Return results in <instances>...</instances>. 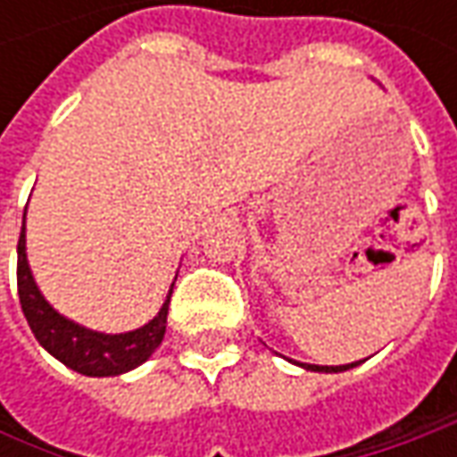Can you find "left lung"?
I'll return each mask as SVG.
<instances>
[{
	"mask_svg": "<svg viewBox=\"0 0 457 457\" xmlns=\"http://www.w3.org/2000/svg\"><path fill=\"white\" fill-rule=\"evenodd\" d=\"M353 366H359V361L345 363V366H312V363H307L305 369H310V371H345V369H353Z\"/></svg>",
	"mask_w": 457,
	"mask_h": 457,
	"instance_id": "left-lung-1",
	"label": "left lung"
}]
</instances>
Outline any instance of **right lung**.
<instances>
[{
  "label": "right lung",
  "instance_id": "obj_1",
  "mask_svg": "<svg viewBox=\"0 0 457 457\" xmlns=\"http://www.w3.org/2000/svg\"><path fill=\"white\" fill-rule=\"evenodd\" d=\"M17 292H20V305L25 312L27 323L32 328L35 338L40 341L47 353L62 361L68 369L86 374V377H116L124 374L142 361L152 356V351L165 338L167 310L170 297L157 312V318L142 325L132 333H94L88 328L65 320L53 307L45 303V297L37 290L25 256V226L17 241ZM172 295V292H170Z\"/></svg>",
  "mask_w": 457,
  "mask_h": 457
}]
</instances>
